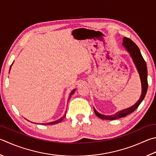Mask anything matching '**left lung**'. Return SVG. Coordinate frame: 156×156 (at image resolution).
<instances>
[{"label": "left lung", "instance_id": "left-lung-1", "mask_svg": "<svg viewBox=\"0 0 156 156\" xmlns=\"http://www.w3.org/2000/svg\"><path fill=\"white\" fill-rule=\"evenodd\" d=\"M123 45L126 48L127 52L129 53L130 56L132 58L133 61L136 66V67L138 72L140 76V81H141V86H142V93H141L140 98L138 101L134 105L132 106L127 108L126 109H124L119 111L115 115H104L99 113L94 108V112L95 115L98 116L99 118L101 119L106 120H115L121 117H126V115L130 114L134 111L137 108L140 104L142 102V101L144 100L145 97V95L147 91V88H148V83H147V68L146 62L144 60L142 55H141L140 51L138 48V47L136 45L134 41H132L131 39L127 37H124L123 39Z\"/></svg>", "mask_w": 156, "mask_h": 156}]
</instances>
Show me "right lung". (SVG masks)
<instances>
[{
    "label": "right lung",
    "instance_id": "right-lung-1",
    "mask_svg": "<svg viewBox=\"0 0 156 156\" xmlns=\"http://www.w3.org/2000/svg\"><path fill=\"white\" fill-rule=\"evenodd\" d=\"M13 64V63H12ZM11 66H12V65H11ZM11 66H10V69H11ZM75 90H76V89H73L72 92H71V93H70V95H69V99L71 98V96H72V95H73V93L75 92ZM69 99H68V100H69ZM66 114L64 115V116L63 117H61V119H58V120H56V121H52V122H50V123H42V125H53V124H56V123H60V122H61L63 120V119L66 117Z\"/></svg>",
    "mask_w": 156,
    "mask_h": 156
}]
</instances>
